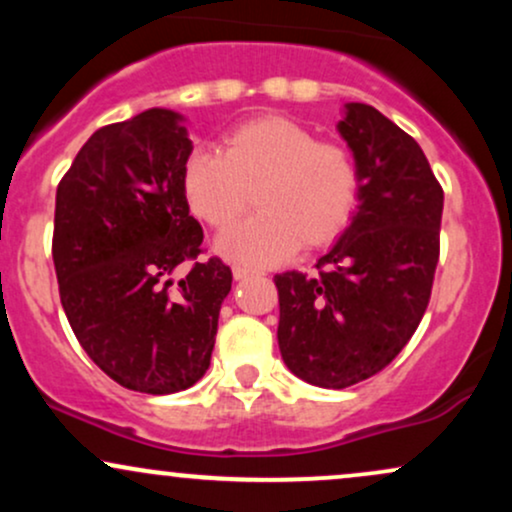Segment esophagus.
I'll return each instance as SVG.
<instances>
[{
	"label": "esophagus",
	"mask_w": 512,
	"mask_h": 512,
	"mask_svg": "<svg viewBox=\"0 0 512 512\" xmlns=\"http://www.w3.org/2000/svg\"><path fill=\"white\" fill-rule=\"evenodd\" d=\"M257 272L255 269H248V267H240V264H236V267H233V279L236 281H243V279H250V276H255Z\"/></svg>",
	"instance_id": "1"
}]
</instances>
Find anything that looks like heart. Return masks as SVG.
I'll list each match as a JSON object with an SVG mask.
<instances>
[{"label": "heart", "mask_w": 512, "mask_h": 512, "mask_svg": "<svg viewBox=\"0 0 512 512\" xmlns=\"http://www.w3.org/2000/svg\"><path fill=\"white\" fill-rule=\"evenodd\" d=\"M187 204L211 228L231 226L250 207L257 214L216 240L233 262L269 267L301 245L330 243L349 223L358 175L351 156L337 144L286 117H255L223 137V151L199 149L182 168Z\"/></svg>", "instance_id": "obj_1"}]
</instances>
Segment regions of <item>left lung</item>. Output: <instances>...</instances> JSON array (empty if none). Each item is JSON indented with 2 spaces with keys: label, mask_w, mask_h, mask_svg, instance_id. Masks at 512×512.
I'll return each mask as SVG.
<instances>
[{
  "label": "left lung",
  "mask_w": 512,
  "mask_h": 512,
  "mask_svg": "<svg viewBox=\"0 0 512 512\" xmlns=\"http://www.w3.org/2000/svg\"><path fill=\"white\" fill-rule=\"evenodd\" d=\"M339 134L354 154L358 207L317 260L274 276L281 358L305 383L342 390L407 346L431 298L443 190L421 146L366 103H346Z\"/></svg>",
  "instance_id": "left-lung-1"
}]
</instances>
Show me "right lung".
<instances>
[{"mask_svg":"<svg viewBox=\"0 0 512 512\" xmlns=\"http://www.w3.org/2000/svg\"><path fill=\"white\" fill-rule=\"evenodd\" d=\"M190 154L185 117L151 108L93 132L57 185L52 260L69 325L105 375L146 395L207 373L233 281L219 257L197 260L204 233L182 190Z\"/></svg>","mask_w":512,"mask_h":512,"instance_id":"add662e5","label":"right lung"}]
</instances>
